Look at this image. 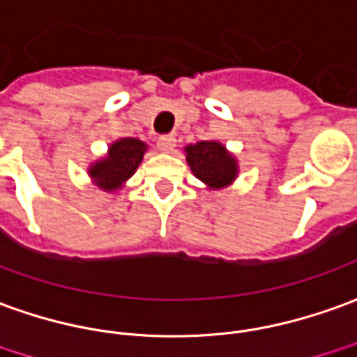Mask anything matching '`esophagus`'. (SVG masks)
Returning a JSON list of instances; mask_svg holds the SVG:
<instances>
[{
	"mask_svg": "<svg viewBox=\"0 0 357 357\" xmlns=\"http://www.w3.org/2000/svg\"><path fill=\"white\" fill-rule=\"evenodd\" d=\"M157 147L163 153H173L174 147H176V139L173 136H161L157 139Z\"/></svg>",
	"mask_w": 357,
	"mask_h": 357,
	"instance_id": "34e87169",
	"label": "esophagus"
}]
</instances>
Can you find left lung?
Wrapping results in <instances>:
<instances>
[{
	"label": "left lung",
	"mask_w": 357,
	"mask_h": 357,
	"mask_svg": "<svg viewBox=\"0 0 357 357\" xmlns=\"http://www.w3.org/2000/svg\"><path fill=\"white\" fill-rule=\"evenodd\" d=\"M184 151L194 176L208 188H225L239 173L237 159L220 142H198L184 147Z\"/></svg>",
	"instance_id": "left-lung-1"
}]
</instances>
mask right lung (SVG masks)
<instances>
[{
	"label": "right lung",
	"instance_id": "obj_1",
	"mask_svg": "<svg viewBox=\"0 0 357 357\" xmlns=\"http://www.w3.org/2000/svg\"><path fill=\"white\" fill-rule=\"evenodd\" d=\"M147 146L136 137H122L108 147V153L89 167L93 183L107 192L122 188L144 159Z\"/></svg>",
	"mask_w": 357,
	"mask_h": 357
}]
</instances>
